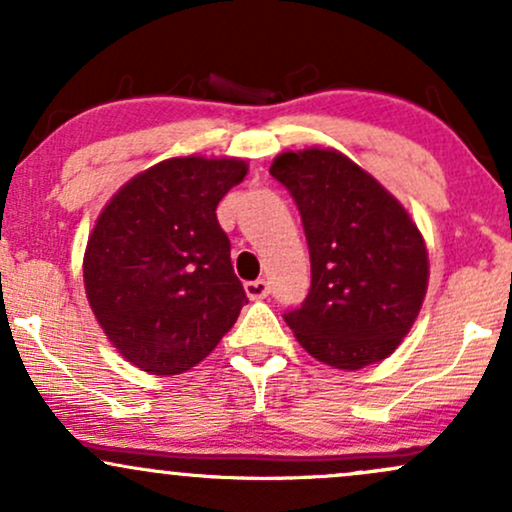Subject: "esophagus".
<instances>
[{
    "mask_svg": "<svg viewBox=\"0 0 512 512\" xmlns=\"http://www.w3.org/2000/svg\"><path fill=\"white\" fill-rule=\"evenodd\" d=\"M245 293H248L252 301H257V298H267L269 296V281H264V279L248 281V284H245Z\"/></svg>",
    "mask_w": 512,
    "mask_h": 512,
    "instance_id": "34e87169",
    "label": "esophagus"
}]
</instances>
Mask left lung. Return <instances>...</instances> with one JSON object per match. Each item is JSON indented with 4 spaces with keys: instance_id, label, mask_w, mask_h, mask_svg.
Instances as JSON below:
<instances>
[{
    "instance_id": "left-lung-1",
    "label": "left lung",
    "mask_w": 512,
    "mask_h": 512,
    "mask_svg": "<svg viewBox=\"0 0 512 512\" xmlns=\"http://www.w3.org/2000/svg\"><path fill=\"white\" fill-rule=\"evenodd\" d=\"M269 173L291 192L310 250V293L286 310V325L327 366L383 361L426 296L419 228L378 180L332 149L286 151Z\"/></svg>"
}]
</instances>
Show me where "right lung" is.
<instances>
[{
  "instance_id": "obj_1",
  "label": "right lung",
  "mask_w": 512,
  "mask_h": 512,
  "mask_svg": "<svg viewBox=\"0 0 512 512\" xmlns=\"http://www.w3.org/2000/svg\"><path fill=\"white\" fill-rule=\"evenodd\" d=\"M245 173L238 158H168L98 216L84 255L88 303L117 351L146 373L197 366L248 303L216 219Z\"/></svg>"
}]
</instances>
